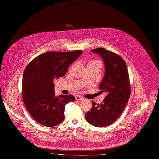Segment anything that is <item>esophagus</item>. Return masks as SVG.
Instances as JSON below:
<instances>
[{"label": "esophagus", "mask_w": 159, "mask_h": 159, "mask_svg": "<svg viewBox=\"0 0 159 159\" xmlns=\"http://www.w3.org/2000/svg\"><path fill=\"white\" fill-rule=\"evenodd\" d=\"M75 98L76 100H84V98L82 97V96H80V95H76L75 97Z\"/></svg>", "instance_id": "34e87169"}]
</instances>
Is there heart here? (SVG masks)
Listing matches in <instances>:
<instances>
[{
	"mask_svg": "<svg viewBox=\"0 0 159 159\" xmlns=\"http://www.w3.org/2000/svg\"><path fill=\"white\" fill-rule=\"evenodd\" d=\"M90 62H93V61H90Z\"/></svg>",
	"mask_w": 159,
	"mask_h": 159,
	"instance_id": "b5f03b06",
	"label": "heart"
}]
</instances>
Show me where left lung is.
I'll list each match as a JSON object with an SVG mask.
<instances>
[{"instance_id":"1","label":"left lung","mask_w":159,"mask_h":159,"mask_svg":"<svg viewBox=\"0 0 159 159\" xmlns=\"http://www.w3.org/2000/svg\"><path fill=\"white\" fill-rule=\"evenodd\" d=\"M98 54L105 65L104 77L99 85L106 96L102 103L92 102V109L85 114L91 125L102 127L113 124L122 114L130 95V85L127 65L118 54L103 48L91 50Z\"/></svg>"}]
</instances>
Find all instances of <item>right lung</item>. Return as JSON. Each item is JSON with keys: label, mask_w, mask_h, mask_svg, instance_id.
Wrapping results in <instances>:
<instances>
[{"label": "right lung", "mask_w": 159, "mask_h": 159, "mask_svg": "<svg viewBox=\"0 0 159 159\" xmlns=\"http://www.w3.org/2000/svg\"><path fill=\"white\" fill-rule=\"evenodd\" d=\"M83 52H48L26 67L22 79V98L31 117L45 127H54L64 120L65 105L75 100L72 95H55L54 79L66 75L69 66Z\"/></svg>", "instance_id": "right-lung-1"}]
</instances>
